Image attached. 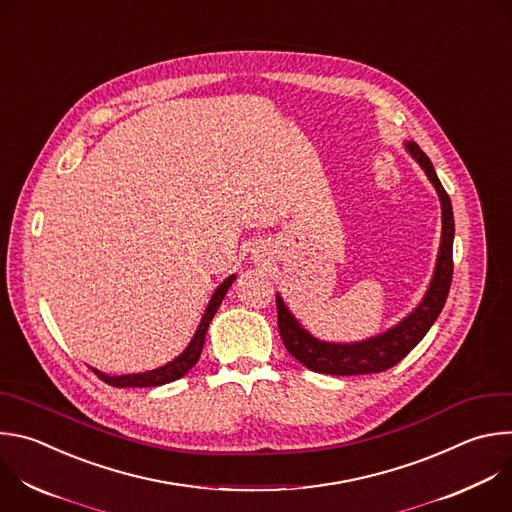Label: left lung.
<instances>
[{
  "mask_svg": "<svg viewBox=\"0 0 512 512\" xmlns=\"http://www.w3.org/2000/svg\"><path fill=\"white\" fill-rule=\"evenodd\" d=\"M405 148L423 168V172L435 186L437 196H440V202H442V241H440V253H437L435 271H433L429 289L425 291L419 306L407 318H403L397 326L369 340L350 342V344L322 342L314 338L306 328L300 326V322L294 316H291L281 296H277V326H279L281 340L287 352L314 373L348 377V375L383 373L395 367L397 362H401L421 342V338L433 326V322L437 320V316H440L448 300V291H450L452 273H454L452 200L444 190L440 178H437L431 166V160L421 152L419 145L415 141H405Z\"/></svg>",
  "mask_w": 512,
  "mask_h": 512,
  "instance_id": "left-lung-1",
  "label": "left lung"
}]
</instances>
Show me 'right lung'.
I'll return each instance as SVG.
<instances>
[{"instance_id":"obj_1","label":"right lung","mask_w":512,"mask_h":512,"mask_svg":"<svg viewBox=\"0 0 512 512\" xmlns=\"http://www.w3.org/2000/svg\"><path fill=\"white\" fill-rule=\"evenodd\" d=\"M235 277H237V275L227 277L221 285H218V287L214 289V294H212V298H210V302H208V306H206V312H204V316H202V320H200V324H198V330H196L194 338L190 340V344L186 346V350H184L180 356H176L172 362L164 364V367H160V369L148 371V373H133V375H119V377H109V375H105V373H101V371H97V369H91V371H93L103 383H107V385H111V387H119V389H121V387H160V385H166V383H172V381L184 377V375L194 367V364L198 362L200 352H202V346H204V338H206L208 324H210V320L214 318L218 306L223 304V298H225V294L229 291L231 283L235 281Z\"/></svg>"}]
</instances>
